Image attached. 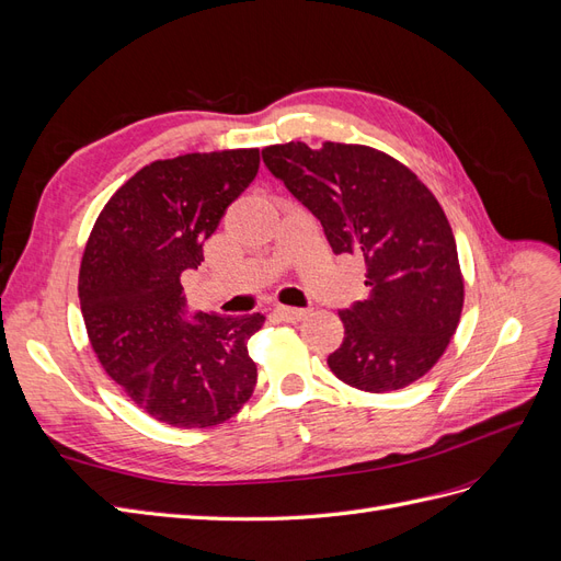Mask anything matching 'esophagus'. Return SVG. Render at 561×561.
Segmentation results:
<instances>
[{
  "mask_svg": "<svg viewBox=\"0 0 561 561\" xmlns=\"http://www.w3.org/2000/svg\"><path fill=\"white\" fill-rule=\"evenodd\" d=\"M276 313H278V318H280V320H285V322H299V320L307 318L309 309H295V307H276Z\"/></svg>",
  "mask_w": 561,
  "mask_h": 561,
  "instance_id": "34e87169",
  "label": "esophagus"
}]
</instances>
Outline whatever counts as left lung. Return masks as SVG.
I'll use <instances>...</instances> for the list:
<instances>
[{
	"label": "left lung",
	"instance_id": "8db88e82",
	"mask_svg": "<svg viewBox=\"0 0 561 561\" xmlns=\"http://www.w3.org/2000/svg\"><path fill=\"white\" fill-rule=\"evenodd\" d=\"M268 173L322 225L334 254H360L369 297L339 311L344 342L328 365L344 383L386 393L439 360L463 309L456 241L410 168L363 145L262 149Z\"/></svg>",
	"mask_w": 561,
	"mask_h": 561
}]
</instances>
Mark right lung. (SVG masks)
<instances>
[{"instance_id":"obj_1","label":"right lung","mask_w":561,"mask_h":561,"mask_svg":"<svg viewBox=\"0 0 561 561\" xmlns=\"http://www.w3.org/2000/svg\"><path fill=\"white\" fill-rule=\"evenodd\" d=\"M257 171L260 149L149 163L107 201L83 252L79 301L98 360L168 426H217L257 383L248 339L264 313L192 311L180 283Z\"/></svg>"}]
</instances>
